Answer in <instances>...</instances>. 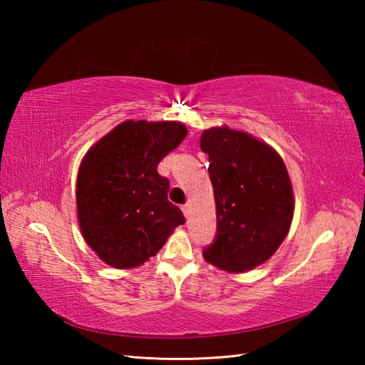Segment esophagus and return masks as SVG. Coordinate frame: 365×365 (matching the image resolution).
Returning <instances> with one entry per match:
<instances>
[{"label":"esophagus","mask_w":365,"mask_h":365,"mask_svg":"<svg viewBox=\"0 0 365 365\" xmlns=\"http://www.w3.org/2000/svg\"><path fill=\"white\" fill-rule=\"evenodd\" d=\"M182 210H183V213H185V216H187V218H188V216H190V212H191V207H190V204L183 205V207H182Z\"/></svg>","instance_id":"34e87169"}]
</instances>
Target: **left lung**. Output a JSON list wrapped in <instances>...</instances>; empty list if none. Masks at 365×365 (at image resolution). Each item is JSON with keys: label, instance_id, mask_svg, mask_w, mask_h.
I'll list each match as a JSON object with an SVG mask.
<instances>
[{"label": "left lung", "instance_id": "obj_1", "mask_svg": "<svg viewBox=\"0 0 365 365\" xmlns=\"http://www.w3.org/2000/svg\"><path fill=\"white\" fill-rule=\"evenodd\" d=\"M216 202V237L204 259L229 273H245L273 255L289 234L293 190L279 153L229 127L200 136Z\"/></svg>", "mask_w": 365, "mask_h": 365}]
</instances>
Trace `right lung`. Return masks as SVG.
Wrapping results in <instances>:
<instances>
[{"label": "right lung", "mask_w": 365, "mask_h": 365, "mask_svg": "<svg viewBox=\"0 0 365 365\" xmlns=\"http://www.w3.org/2000/svg\"><path fill=\"white\" fill-rule=\"evenodd\" d=\"M187 136L180 122L125 120L91 147L76 178L81 234L106 265L125 269L157 254L185 222L168 200L158 163Z\"/></svg>", "instance_id": "1"}]
</instances>
